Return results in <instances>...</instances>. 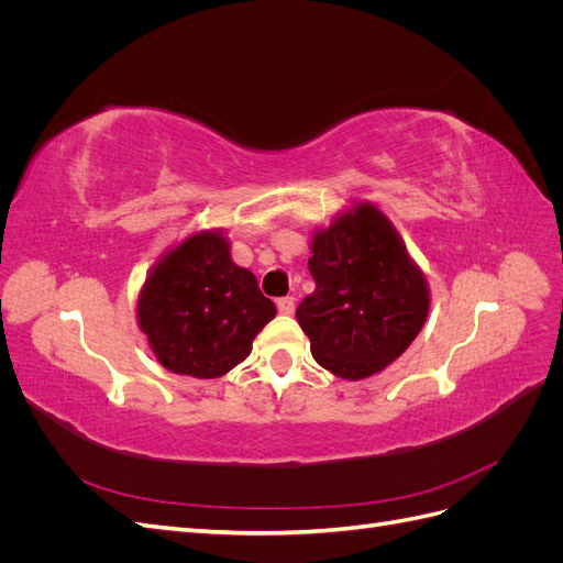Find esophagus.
<instances>
[{
	"instance_id": "obj_1",
	"label": "esophagus",
	"mask_w": 563,
	"mask_h": 563,
	"mask_svg": "<svg viewBox=\"0 0 563 563\" xmlns=\"http://www.w3.org/2000/svg\"><path fill=\"white\" fill-rule=\"evenodd\" d=\"M277 310H279V314H294V310H296V298H291V296L279 298V300H277Z\"/></svg>"
}]
</instances>
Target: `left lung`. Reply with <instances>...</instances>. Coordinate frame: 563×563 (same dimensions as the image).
Returning a JSON list of instances; mask_svg holds the SVG:
<instances>
[{"instance_id": "obj_1", "label": "left lung", "mask_w": 563, "mask_h": 563, "mask_svg": "<svg viewBox=\"0 0 563 563\" xmlns=\"http://www.w3.org/2000/svg\"><path fill=\"white\" fill-rule=\"evenodd\" d=\"M308 267L314 294L296 317L317 364L333 376L368 378L420 333L430 310L428 282L373 203H356L314 232Z\"/></svg>"}]
</instances>
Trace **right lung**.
<instances>
[{"mask_svg": "<svg viewBox=\"0 0 563 563\" xmlns=\"http://www.w3.org/2000/svg\"><path fill=\"white\" fill-rule=\"evenodd\" d=\"M277 314L253 272L234 265L223 232H199L152 267L139 296V323L164 368L220 378L251 354Z\"/></svg>", "mask_w": 563, "mask_h": 563, "instance_id": "add662e5", "label": "right lung"}]
</instances>
